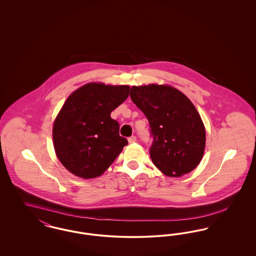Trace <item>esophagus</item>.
I'll list each match as a JSON object with an SVG mask.
<instances>
[{"label":"esophagus","instance_id":"obj_1","mask_svg":"<svg viewBox=\"0 0 256 256\" xmlns=\"http://www.w3.org/2000/svg\"><path fill=\"white\" fill-rule=\"evenodd\" d=\"M136 142V137L135 136H130V138H128V143L130 144H132V143H135Z\"/></svg>","mask_w":256,"mask_h":256}]
</instances>
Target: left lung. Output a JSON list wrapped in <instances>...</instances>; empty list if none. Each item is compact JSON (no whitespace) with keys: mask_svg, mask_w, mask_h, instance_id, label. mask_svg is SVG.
Returning <instances> with one entry per match:
<instances>
[{"mask_svg":"<svg viewBox=\"0 0 256 256\" xmlns=\"http://www.w3.org/2000/svg\"><path fill=\"white\" fill-rule=\"evenodd\" d=\"M130 98L150 122V154L164 174L178 178L195 169L206 150V128L193 102L168 84L132 86Z\"/></svg>","mask_w":256,"mask_h":256,"instance_id":"left-lung-1","label":"left lung"}]
</instances>
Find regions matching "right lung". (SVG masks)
Returning <instances> with one entry per match:
<instances>
[{
  "instance_id": "right-lung-1",
  "label": "right lung",
  "mask_w": 256,
  "mask_h": 256,
  "mask_svg": "<svg viewBox=\"0 0 256 256\" xmlns=\"http://www.w3.org/2000/svg\"><path fill=\"white\" fill-rule=\"evenodd\" d=\"M128 94V86L89 82L62 106L52 126V143L61 164L76 176H102L128 145L110 113Z\"/></svg>"
}]
</instances>
